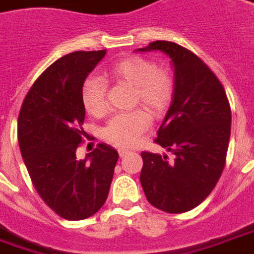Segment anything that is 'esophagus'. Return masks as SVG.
<instances>
[{"label":"esophagus","mask_w":254,"mask_h":254,"mask_svg":"<svg viewBox=\"0 0 254 254\" xmlns=\"http://www.w3.org/2000/svg\"><path fill=\"white\" fill-rule=\"evenodd\" d=\"M128 152H130L128 149H119V156L124 157L127 153H128Z\"/></svg>","instance_id":"34e87169"}]
</instances>
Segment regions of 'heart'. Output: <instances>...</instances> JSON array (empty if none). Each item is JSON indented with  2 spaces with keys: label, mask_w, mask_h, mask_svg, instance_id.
Listing matches in <instances>:
<instances>
[{
  "label": "heart",
  "mask_w": 254,
  "mask_h": 254,
  "mask_svg": "<svg viewBox=\"0 0 254 254\" xmlns=\"http://www.w3.org/2000/svg\"><path fill=\"white\" fill-rule=\"evenodd\" d=\"M104 77L112 83L132 87L131 106H142L153 116H159L169 109L176 91L173 73L142 57H128L117 61L104 71ZM106 94L108 85L104 80L88 77L81 88V102L85 110L92 116H104L108 109ZM147 112L137 109L119 113L106 124L104 138L122 148L134 145L149 128L150 116Z\"/></svg>",
  "instance_id": "heart-1"
}]
</instances>
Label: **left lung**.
Here are the masks:
<instances>
[{
	"label": "left lung",
	"instance_id": "obj_1",
	"mask_svg": "<svg viewBox=\"0 0 254 254\" xmlns=\"http://www.w3.org/2000/svg\"><path fill=\"white\" fill-rule=\"evenodd\" d=\"M138 51H162L174 66L176 91L155 142L174 157L142 152L141 185L152 206L185 213L214 190L225 166L231 108L223 84L193 52L170 41Z\"/></svg>",
	"mask_w": 254,
	"mask_h": 254
}]
</instances>
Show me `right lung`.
Masks as SVG:
<instances>
[{"label":"right lung","mask_w":254,"mask_h":254,"mask_svg":"<svg viewBox=\"0 0 254 254\" xmlns=\"http://www.w3.org/2000/svg\"><path fill=\"white\" fill-rule=\"evenodd\" d=\"M106 51H76L59 58L37 78L24 98L17 138L31 183L58 216L77 221L94 216L109 193L119 153L98 144L84 160V80Z\"/></svg>","instance_id":"add662e5"}]
</instances>
